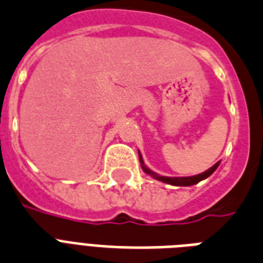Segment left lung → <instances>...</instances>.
<instances>
[{"instance_id": "8db88e82", "label": "left lung", "mask_w": 263, "mask_h": 263, "mask_svg": "<svg viewBox=\"0 0 263 263\" xmlns=\"http://www.w3.org/2000/svg\"><path fill=\"white\" fill-rule=\"evenodd\" d=\"M140 162H141L142 170H144L146 174H149L151 177H154L155 180H159L162 181V182H167V184L170 185H176V186H191V185L197 184V182H200L201 180H204V178L211 176L219 166V162H217L213 167H210L209 170H205L204 173H201V174H197V176L193 177H163L159 176V174H156V173H154L148 167H145V166H144V162H142L141 155H140Z\"/></svg>"}]
</instances>
